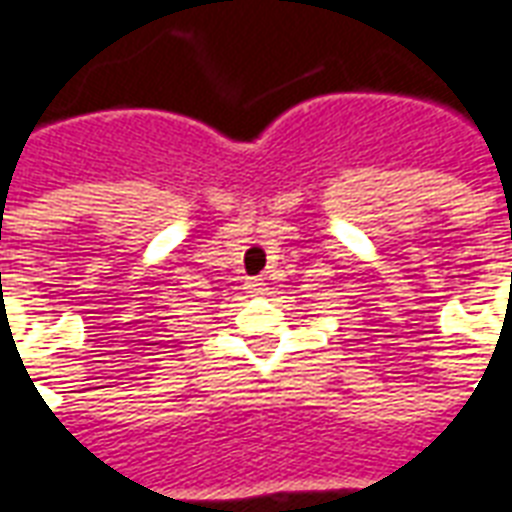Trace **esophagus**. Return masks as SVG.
<instances>
[{"label":"esophagus","instance_id":"obj_1","mask_svg":"<svg viewBox=\"0 0 512 512\" xmlns=\"http://www.w3.org/2000/svg\"><path fill=\"white\" fill-rule=\"evenodd\" d=\"M248 289H250V292H262L264 281H262V278H250Z\"/></svg>","mask_w":512,"mask_h":512}]
</instances>
